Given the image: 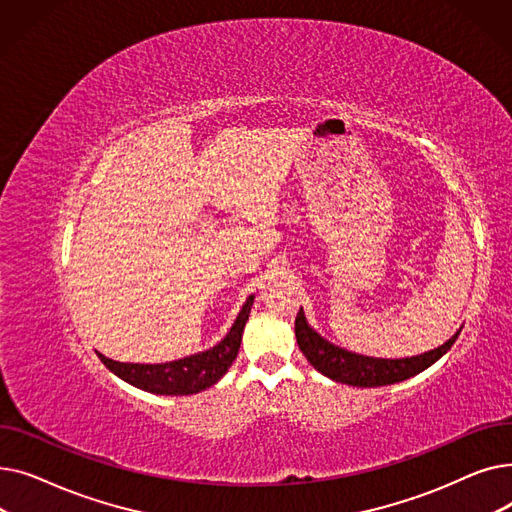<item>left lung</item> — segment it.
<instances>
[{
  "label": "left lung",
  "instance_id": "1",
  "mask_svg": "<svg viewBox=\"0 0 512 512\" xmlns=\"http://www.w3.org/2000/svg\"><path fill=\"white\" fill-rule=\"evenodd\" d=\"M294 334H297V342L303 355L319 373L328 375V378L340 384L378 388L407 380L411 375H417L429 365H434L446 351H450V346L456 342L461 332H456L446 344L434 348V351L411 359H373L357 353H348L344 348H338L321 338L319 334H315L307 326L303 309H299L297 319H294Z\"/></svg>",
  "mask_w": 512,
  "mask_h": 512
}]
</instances>
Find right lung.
Instances as JSON below:
<instances>
[{
	"label": "right lung",
	"mask_w": 512,
	"mask_h": 512,
	"mask_svg": "<svg viewBox=\"0 0 512 512\" xmlns=\"http://www.w3.org/2000/svg\"><path fill=\"white\" fill-rule=\"evenodd\" d=\"M253 297L247 299L238 313L234 326L230 328L228 336L218 344L209 348L205 353L178 359L172 363L161 365H141V363H120L99 355L101 363L116 373L124 382L137 386L141 390L153 394H166V396H184V394H197L218 382L222 375L228 371L232 361L238 355L242 330L251 313Z\"/></svg>",
	"instance_id": "add662e5"
}]
</instances>
